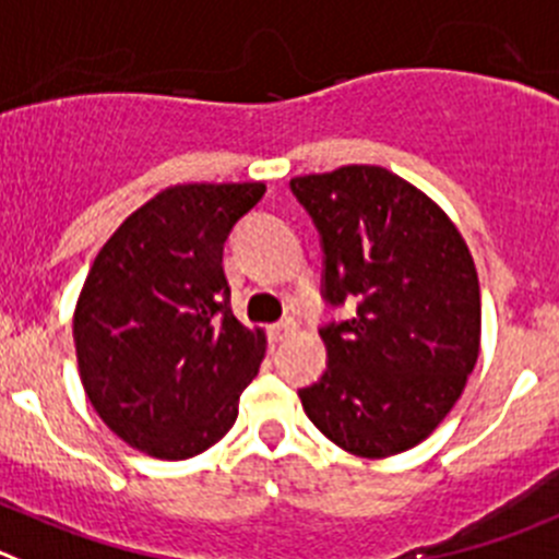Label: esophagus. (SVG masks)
<instances>
[{
  "mask_svg": "<svg viewBox=\"0 0 559 559\" xmlns=\"http://www.w3.org/2000/svg\"><path fill=\"white\" fill-rule=\"evenodd\" d=\"M295 331H297V322L292 320V317H286V320L270 325V338H273V342H284V338H289Z\"/></svg>",
  "mask_w": 559,
  "mask_h": 559,
  "instance_id": "esophagus-1",
  "label": "esophagus"
}]
</instances>
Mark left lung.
<instances>
[{"mask_svg": "<svg viewBox=\"0 0 559 559\" xmlns=\"http://www.w3.org/2000/svg\"><path fill=\"white\" fill-rule=\"evenodd\" d=\"M325 253L322 297L356 317L320 331L328 367L300 389L317 430L358 457L411 450L461 400L479 356V281L436 201L378 165L297 176Z\"/></svg>", "mask_w": 559, "mask_h": 559, "instance_id": "8db88e82", "label": "left lung"}]
</instances>
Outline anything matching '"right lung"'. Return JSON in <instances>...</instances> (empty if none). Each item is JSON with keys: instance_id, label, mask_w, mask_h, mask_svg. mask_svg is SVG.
<instances>
[{"instance_id": "right-lung-1", "label": "right lung", "mask_w": 559, "mask_h": 559, "mask_svg": "<svg viewBox=\"0 0 559 559\" xmlns=\"http://www.w3.org/2000/svg\"><path fill=\"white\" fill-rule=\"evenodd\" d=\"M262 181L176 185L98 250L74 311L85 394L104 425L159 461H187L234 427L264 331L231 311L223 245Z\"/></svg>"}]
</instances>
